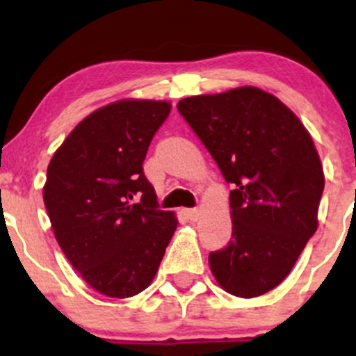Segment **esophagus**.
<instances>
[{
	"instance_id": "obj_1",
	"label": "esophagus",
	"mask_w": 356,
	"mask_h": 356,
	"mask_svg": "<svg viewBox=\"0 0 356 356\" xmlns=\"http://www.w3.org/2000/svg\"><path fill=\"white\" fill-rule=\"evenodd\" d=\"M184 214H186L187 219L197 220V219H199V214H201V212H199L197 207H192V209H186V211H184Z\"/></svg>"
}]
</instances>
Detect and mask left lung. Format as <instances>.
<instances>
[{
    "label": "left lung",
    "instance_id": "left-lung-1",
    "mask_svg": "<svg viewBox=\"0 0 356 356\" xmlns=\"http://www.w3.org/2000/svg\"><path fill=\"white\" fill-rule=\"evenodd\" d=\"M177 110L232 187V238L209 254L212 275L234 296L264 295L316 232L325 175L313 138L283 102L256 87L187 97Z\"/></svg>",
    "mask_w": 356,
    "mask_h": 356
}]
</instances>
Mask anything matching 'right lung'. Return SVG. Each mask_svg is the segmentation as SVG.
I'll return each mask as SVG.
<instances>
[{"label":"right lung","mask_w":356,"mask_h":356,"mask_svg":"<svg viewBox=\"0 0 356 356\" xmlns=\"http://www.w3.org/2000/svg\"><path fill=\"white\" fill-rule=\"evenodd\" d=\"M169 102L120 100L90 113L53 154L43 187L61 251L93 289L130 298L152 283L177 227L159 209L144 159Z\"/></svg>","instance_id":"obj_1"}]
</instances>
